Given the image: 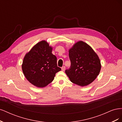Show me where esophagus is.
<instances>
[{
  "mask_svg": "<svg viewBox=\"0 0 122 122\" xmlns=\"http://www.w3.org/2000/svg\"><path fill=\"white\" fill-rule=\"evenodd\" d=\"M61 70L62 71H64L65 70V66H62V67H61Z\"/></svg>",
  "mask_w": 122,
  "mask_h": 122,
  "instance_id": "34e87169",
  "label": "esophagus"
}]
</instances>
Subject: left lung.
<instances>
[{
    "mask_svg": "<svg viewBox=\"0 0 122 122\" xmlns=\"http://www.w3.org/2000/svg\"><path fill=\"white\" fill-rule=\"evenodd\" d=\"M69 55L71 66L65 72L72 82L84 86L97 78L101 70V62L91 46L79 41L69 50Z\"/></svg>",
    "mask_w": 122,
    "mask_h": 122,
    "instance_id": "obj_1",
    "label": "left lung"
}]
</instances>
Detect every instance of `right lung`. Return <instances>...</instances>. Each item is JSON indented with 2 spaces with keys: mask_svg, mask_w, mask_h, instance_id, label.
Here are the masks:
<instances>
[{
  "mask_svg": "<svg viewBox=\"0 0 122 122\" xmlns=\"http://www.w3.org/2000/svg\"><path fill=\"white\" fill-rule=\"evenodd\" d=\"M52 48L42 41L26 54L22 65L24 75L35 86L43 87L53 80L55 74L61 70L57 58L52 53Z\"/></svg>",
  "mask_w": 122,
  "mask_h": 122,
  "instance_id": "1",
  "label": "right lung"
}]
</instances>
